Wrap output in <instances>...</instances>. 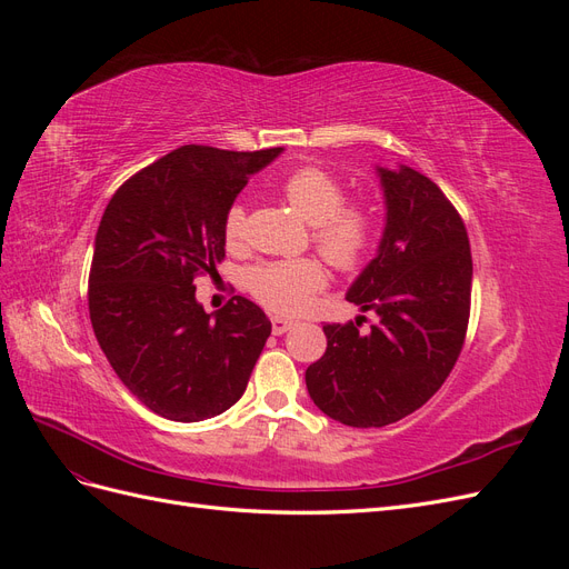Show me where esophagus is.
I'll return each instance as SVG.
<instances>
[{
  "label": "esophagus",
  "instance_id": "esophagus-1",
  "mask_svg": "<svg viewBox=\"0 0 569 569\" xmlns=\"http://www.w3.org/2000/svg\"><path fill=\"white\" fill-rule=\"evenodd\" d=\"M270 322H272V335H284L295 327V320H287L282 316H272Z\"/></svg>",
  "mask_w": 569,
  "mask_h": 569
}]
</instances>
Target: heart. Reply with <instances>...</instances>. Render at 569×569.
Instances as JSON below:
<instances>
[{
    "instance_id": "heart-1",
    "label": "heart",
    "mask_w": 569,
    "mask_h": 569,
    "mask_svg": "<svg viewBox=\"0 0 569 569\" xmlns=\"http://www.w3.org/2000/svg\"><path fill=\"white\" fill-rule=\"evenodd\" d=\"M282 194L308 226H313V242L332 266L353 270L363 266L377 237V216L370 206L343 203L341 182L322 168L306 166L289 173L282 182ZM222 234L230 249H242L247 242V209L232 203ZM327 284V270L316 258H291V261H266L247 272V289L266 308L282 316H299L311 308L318 291Z\"/></svg>"
}]
</instances>
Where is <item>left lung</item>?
Returning <instances> with one entry per match:
<instances>
[{"mask_svg":"<svg viewBox=\"0 0 569 569\" xmlns=\"http://www.w3.org/2000/svg\"><path fill=\"white\" fill-rule=\"evenodd\" d=\"M385 230L347 301L377 322L325 325L327 349L306 370L313 403L349 427H385L410 416L453 370L470 318L468 232L441 189L410 166H375Z\"/></svg>","mask_w":569,"mask_h":569,"instance_id":"1","label":"left lung"}]
</instances>
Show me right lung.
I'll return each instance as SVG.
<instances>
[{"label": "right lung", "mask_w": 569, "mask_h": 569, "mask_svg": "<svg viewBox=\"0 0 569 569\" xmlns=\"http://www.w3.org/2000/svg\"><path fill=\"white\" fill-rule=\"evenodd\" d=\"M282 151L180 147L120 184L101 216L94 335L120 382L161 418L199 422L242 399L270 320L244 297L206 313L194 280L218 272L228 209Z\"/></svg>", "instance_id": "right-lung-1"}]
</instances>
